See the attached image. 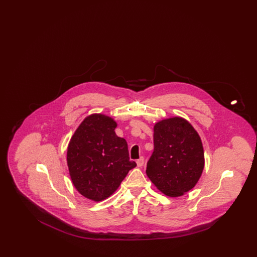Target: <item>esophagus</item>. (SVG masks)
I'll use <instances>...</instances> for the list:
<instances>
[{"mask_svg":"<svg viewBox=\"0 0 257 257\" xmlns=\"http://www.w3.org/2000/svg\"><path fill=\"white\" fill-rule=\"evenodd\" d=\"M144 164H145V158L144 157H141L140 159L137 160V166L138 167H143L144 166Z\"/></svg>","mask_w":257,"mask_h":257,"instance_id":"1","label":"esophagus"}]
</instances>
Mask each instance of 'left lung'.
<instances>
[{
  "label": "left lung",
  "instance_id": "left-lung-1",
  "mask_svg": "<svg viewBox=\"0 0 257 257\" xmlns=\"http://www.w3.org/2000/svg\"><path fill=\"white\" fill-rule=\"evenodd\" d=\"M153 141L148 178L165 195L183 196L196 186L204 168L199 136L186 119L171 117L155 124Z\"/></svg>",
  "mask_w": 257,
  "mask_h": 257
}]
</instances>
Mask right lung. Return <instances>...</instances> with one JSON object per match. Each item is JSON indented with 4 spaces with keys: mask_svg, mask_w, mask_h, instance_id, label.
<instances>
[{
    "mask_svg": "<svg viewBox=\"0 0 257 257\" xmlns=\"http://www.w3.org/2000/svg\"><path fill=\"white\" fill-rule=\"evenodd\" d=\"M116 122L91 114L75 131L67 148L69 174L77 191L94 201L113 194L137 164L129 159L126 141L117 137Z\"/></svg>",
    "mask_w": 257,
    "mask_h": 257,
    "instance_id": "obj_1",
    "label": "right lung"
}]
</instances>
